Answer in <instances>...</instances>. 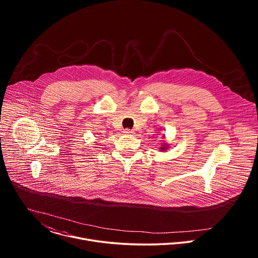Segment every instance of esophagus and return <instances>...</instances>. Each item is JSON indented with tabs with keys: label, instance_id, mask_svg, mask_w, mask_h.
I'll use <instances>...</instances> for the list:
<instances>
[{
	"label": "esophagus",
	"instance_id": "34e87169",
	"mask_svg": "<svg viewBox=\"0 0 258 258\" xmlns=\"http://www.w3.org/2000/svg\"><path fill=\"white\" fill-rule=\"evenodd\" d=\"M123 133H124L125 135H130V136H132V135L134 134V132H133V131H131V130H128V128H125Z\"/></svg>",
	"mask_w": 258,
	"mask_h": 258
}]
</instances>
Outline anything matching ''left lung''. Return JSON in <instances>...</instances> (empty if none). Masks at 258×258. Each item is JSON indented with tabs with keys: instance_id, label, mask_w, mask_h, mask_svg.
Returning a JSON list of instances; mask_svg holds the SVG:
<instances>
[{
	"instance_id": "obj_1",
	"label": "left lung",
	"mask_w": 258,
	"mask_h": 258,
	"mask_svg": "<svg viewBox=\"0 0 258 258\" xmlns=\"http://www.w3.org/2000/svg\"><path fill=\"white\" fill-rule=\"evenodd\" d=\"M167 146H168V144H166V143H163V145L160 147L159 149H160L161 151H166V150H167V148H168Z\"/></svg>"
}]
</instances>
